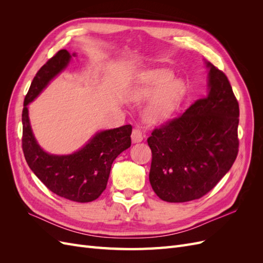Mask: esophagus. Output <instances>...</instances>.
<instances>
[{
    "label": "esophagus",
    "instance_id": "obj_1",
    "mask_svg": "<svg viewBox=\"0 0 263 263\" xmlns=\"http://www.w3.org/2000/svg\"><path fill=\"white\" fill-rule=\"evenodd\" d=\"M142 139H144V135H142V132L140 130L139 126L135 127V128L133 129V133H132V140L134 144H136V142H140Z\"/></svg>",
    "mask_w": 263,
    "mask_h": 263
}]
</instances>
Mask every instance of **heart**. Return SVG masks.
<instances>
[{"label": "heart", "instance_id": "heart-1", "mask_svg": "<svg viewBox=\"0 0 263 263\" xmlns=\"http://www.w3.org/2000/svg\"><path fill=\"white\" fill-rule=\"evenodd\" d=\"M186 86L181 79H173V74L165 69L148 70L142 72L137 84L129 94L134 102L149 101L145 108V117L156 123L170 116L184 97Z\"/></svg>", "mask_w": 263, "mask_h": 263}]
</instances>
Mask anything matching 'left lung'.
<instances>
[{
	"instance_id": "obj_1",
	"label": "left lung",
	"mask_w": 263,
	"mask_h": 263,
	"mask_svg": "<svg viewBox=\"0 0 263 263\" xmlns=\"http://www.w3.org/2000/svg\"><path fill=\"white\" fill-rule=\"evenodd\" d=\"M209 93L147 139L149 181L162 201L197 200L217 184L238 155L239 105L222 71L205 61Z\"/></svg>"
}]
</instances>
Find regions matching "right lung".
Wrapping results in <instances>:
<instances>
[{
    "label": "right lung",
    "instance_id": "right-lung-1",
    "mask_svg": "<svg viewBox=\"0 0 263 263\" xmlns=\"http://www.w3.org/2000/svg\"><path fill=\"white\" fill-rule=\"evenodd\" d=\"M72 55L76 53L59 50L35 76L24 100L22 142L30 170L51 192L70 201L87 203L97 200L106 189L113 161L130 147L132 125L98 132L70 155H51L38 145L29 123L28 104L67 68Z\"/></svg>",
    "mask_w": 263,
    "mask_h": 263
}]
</instances>
